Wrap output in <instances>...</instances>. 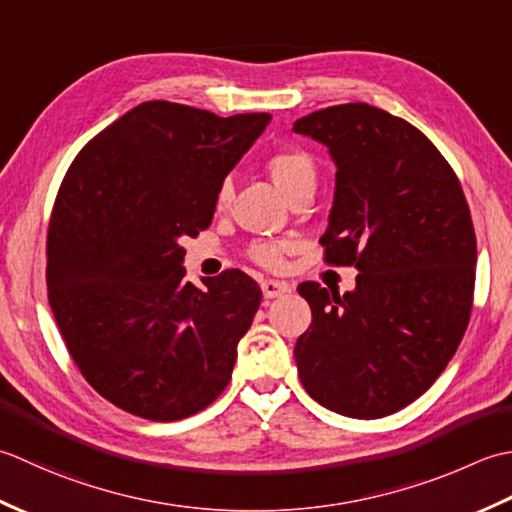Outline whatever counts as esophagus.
Listing matches in <instances>:
<instances>
[{
	"label": "esophagus",
	"instance_id": "1",
	"mask_svg": "<svg viewBox=\"0 0 512 512\" xmlns=\"http://www.w3.org/2000/svg\"><path fill=\"white\" fill-rule=\"evenodd\" d=\"M263 296L265 298H278V296H283V294H287V291L291 289L289 287V283H285V280H263Z\"/></svg>",
	"mask_w": 512,
	"mask_h": 512
}]
</instances>
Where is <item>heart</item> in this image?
<instances>
[{
	"label": "heart",
	"mask_w": 512,
	"mask_h": 512,
	"mask_svg": "<svg viewBox=\"0 0 512 512\" xmlns=\"http://www.w3.org/2000/svg\"><path fill=\"white\" fill-rule=\"evenodd\" d=\"M265 170L269 174V179L274 181V185L287 198L294 196L298 190H302V187H316L318 163L307 150L280 148L276 152H271L265 161ZM229 201H232V185L225 181L221 187H218L216 207L218 210H225ZM285 252H287L285 243L260 241L249 249V256H252L260 265L276 269L283 265Z\"/></svg>",
	"instance_id": "heart-1"
}]
</instances>
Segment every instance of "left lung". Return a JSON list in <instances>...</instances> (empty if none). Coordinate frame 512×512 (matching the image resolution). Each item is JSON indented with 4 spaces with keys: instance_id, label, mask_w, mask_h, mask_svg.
<instances>
[{
    "instance_id": "1",
    "label": "left lung",
    "mask_w": 512,
    "mask_h": 512,
    "mask_svg": "<svg viewBox=\"0 0 512 512\" xmlns=\"http://www.w3.org/2000/svg\"><path fill=\"white\" fill-rule=\"evenodd\" d=\"M294 132L336 163L325 260L360 271L342 296L298 285L311 307L298 375L329 411L375 420L420 398L462 342L477 263L471 210L440 150L369 103L311 112Z\"/></svg>"
}]
</instances>
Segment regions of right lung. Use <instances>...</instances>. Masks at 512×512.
<instances>
[{"mask_svg":"<svg viewBox=\"0 0 512 512\" xmlns=\"http://www.w3.org/2000/svg\"><path fill=\"white\" fill-rule=\"evenodd\" d=\"M269 121L145 101L68 168L48 225V300L81 375L119 409L183 420L232 378L263 291L241 269L187 283L179 241L210 227L218 187Z\"/></svg>","mask_w":512,"mask_h":512,"instance_id":"obj_1","label":"right lung"}]
</instances>
